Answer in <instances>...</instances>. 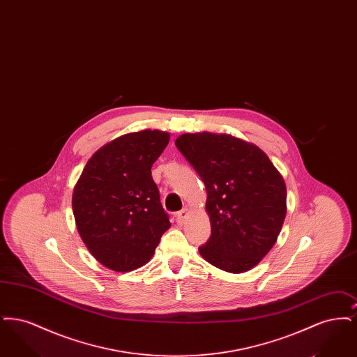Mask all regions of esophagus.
Masks as SVG:
<instances>
[{"label": "esophagus", "mask_w": 357, "mask_h": 357, "mask_svg": "<svg viewBox=\"0 0 357 357\" xmlns=\"http://www.w3.org/2000/svg\"><path fill=\"white\" fill-rule=\"evenodd\" d=\"M186 214H187V208H182L181 211H178L176 213V222H178V225H182L183 222H185V218H186Z\"/></svg>", "instance_id": "obj_1"}]
</instances>
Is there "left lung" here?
Wrapping results in <instances>:
<instances>
[{
    "label": "left lung",
    "instance_id": "left-lung-1",
    "mask_svg": "<svg viewBox=\"0 0 357 357\" xmlns=\"http://www.w3.org/2000/svg\"><path fill=\"white\" fill-rule=\"evenodd\" d=\"M176 149L204 181L211 236L204 259L229 273L255 266L275 243L287 215V186L268 155L230 135L185 134Z\"/></svg>",
    "mask_w": 357,
    "mask_h": 357
}]
</instances>
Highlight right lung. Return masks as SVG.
Listing matches in <instances>:
<instances>
[{
	"mask_svg": "<svg viewBox=\"0 0 357 357\" xmlns=\"http://www.w3.org/2000/svg\"><path fill=\"white\" fill-rule=\"evenodd\" d=\"M169 140L158 130L127 134L85 165L72 208L85 246L105 268L130 272L143 266L171 226L151 175Z\"/></svg>",
	"mask_w": 357,
	"mask_h": 357,
	"instance_id": "right-lung-1",
	"label": "right lung"
}]
</instances>
